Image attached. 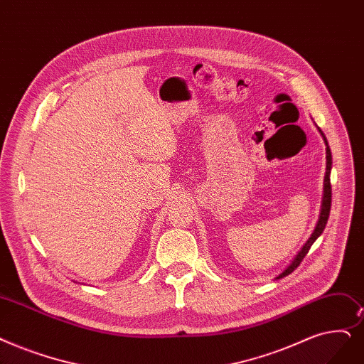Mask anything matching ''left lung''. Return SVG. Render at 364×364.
Returning <instances> with one entry per match:
<instances>
[{"label":"left lung","mask_w":364,"mask_h":364,"mask_svg":"<svg viewBox=\"0 0 364 364\" xmlns=\"http://www.w3.org/2000/svg\"><path fill=\"white\" fill-rule=\"evenodd\" d=\"M317 126V124H315ZM318 132L321 134L323 136V141L326 144V176H324V186H323V199H321V210H320V215H318V221L317 225H315L314 228V232L311 233L309 240L304 244V247L300 248V251L297 252V255L294 256V259L291 260V263L284 269L275 279H279V278H284L287 277L289 274H291L296 267L300 264V262L304 260V257L308 255V251L311 248V245L317 241L318 236L323 233L326 225H327V220H328V214H330V207H331V186H330V171H331V151H330V147H328V143H327V138L326 135L323 134V131L317 126Z\"/></svg>","instance_id":"left-lung-1"}]
</instances>
